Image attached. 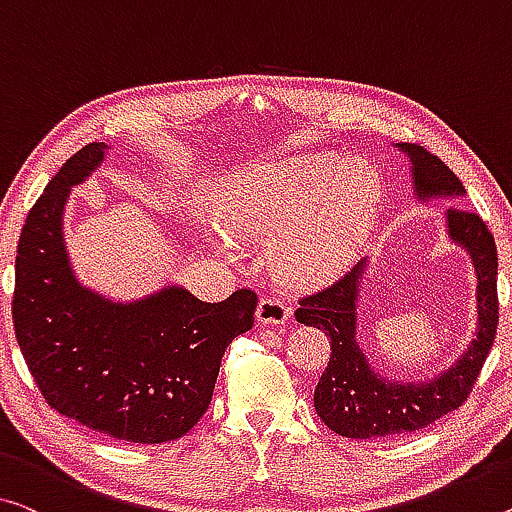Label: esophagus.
<instances>
[{"label":"esophagus","mask_w":512,"mask_h":512,"mask_svg":"<svg viewBox=\"0 0 512 512\" xmlns=\"http://www.w3.org/2000/svg\"><path fill=\"white\" fill-rule=\"evenodd\" d=\"M256 318L261 325H281V322H286L290 318V309L286 302L277 300V297H263V300L258 302Z\"/></svg>","instance_id":"esophagus-1"}]
</instances>
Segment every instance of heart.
Masks as SVG:
<instances>
[{
  "label": "heart",
  "instance_id": "1",
  "mask_svg": "<svg viewBox=\"0 0 512 512\" xmlns=\"http://www.w3.org/2000/svg\"><path fill=\"white\" fill-rule=\"evenodd\" d=\"M380 199V180L332 153L251 164L212 194V222L229 240L270 242V263L288 281H316L355 256Z\"/></svg>",
  "mask_w": 512,
  "mask_h": 512
}]
</instances>
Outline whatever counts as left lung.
<instances>
[{
	"label": "left lung",
	"mask_w": 512,
	"mask_h": 512,
	"mask_svg": "<svg viewBox=\"0 0 512 512\" xmlns=\"http://www.w3.org/2000/svg\"><path fill=\"white\" fill-rule=\"evenodd\" d=\"M412 160L416 196H462L460 178L419 144H398ZM448 235L474 258L478 277V332L455 366L428 382H389L375 373L357 343V295L361 261L332 286L306 295L295 320L329 336L332 357L320 375L313 405L329 430L352 439H384L428 428L469 398L490 355L499 325L497 245L476 212L453 206L446 212Z\"/></svg>",
	"instance_id": "1"
}]
</instances>
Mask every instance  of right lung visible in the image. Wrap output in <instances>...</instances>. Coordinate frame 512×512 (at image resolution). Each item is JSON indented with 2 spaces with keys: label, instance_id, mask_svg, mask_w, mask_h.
<instances>
[{
  "label": "right lung",
  "instance_id": "right-lung-1",
  "mask_svg": "<svg viewBox=\"0 0 512 512\" xmlns=\"http://www.w3.org/2000/svg\"><path fill=\"white\" fill-rule=\"evenodd\" d=\"M105 148L93 141L68 157L29 210L15 256V338L52 410L121 442L162 444L206 414L224 350L254 325L258 297L242 288L210 304L169 286L116 304L82 288L61 215Z\"/></svg>",
  "mask_w": 512,
  "mask_h": 512
}]
</instances>
